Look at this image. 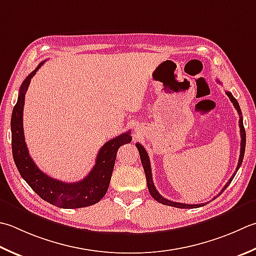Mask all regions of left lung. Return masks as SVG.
I'll use <instances>...</instances> for the list:
<instances>
[{
    "label": "left lung",
    "mask_w": 256,
    "mask_h": 256,
    "mask_svg": "<svg viewBox=\"0 0 256 256\" xmlns=\"http://www.w3.org/2000/svg\"><path fill=\"white\" fill-rule=\"evenodd\" d=\"M226 95L228 96V98L231 100V102L233 103L234 108H236V111L240 115V131H241V152H240V158H238V166L236 170H235L234 174L231 176V178L228 180V182L225 184V186L222 188V191L220 192L216 196H214L213 200L216 198L218 195H221L224 191L225 188H226L230 183L232 182V180L234 178L235 174L238 171L240 166H241V164L243 162V158H244V152H245V144H246V134H245V128H244V125H243V116H242V112H241V108H240V105L236 101V98H235L231 92H225ZM136 145V148L138 150V153H140V156H141V162L143 165V168H144V172H145V176H146V182H148V192L150 194L152 195V198L154 200H156L158 203H162L164 205H168V206H174V208H201L204 206L205 203L202 204H185V203H178V202H173V201H170L168 198H164L161 194H160L156 188L154 186V183H153V178H152V171H151V163H150V158H148V152L145 151V148L142 146L140 143L135 144Z\"/></svg>",
    "instance_id": "obj_1"
}]
</instances>
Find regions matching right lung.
Here are the masks:
<instances>
[{
	"mask_svg": "<svg viewBox=\"0 0 256 256\" xmlns=\"http://www.w3.org/2000/svg\"><path fill=\"white\" fill-rule=\"evenodd\" d=\"M45 61L24 80L12 112V152L21 176L44 201L61 208H80L98 203L108 192L120 146L132 141L131 131L125 132L105 143L98 153L95 165L86 176L75 183L52 178L40 170L30 156L23 131V108L25 94L32 78Z\"/></svg>",
	"mask_w": 256,
	"mask_h": 256,
	"instance_id": "1",
	"label": "right lung"
}]
</instances>
